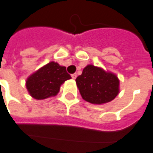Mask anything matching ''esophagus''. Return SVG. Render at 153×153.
Masks as SVG:
<instances>
[{"label":"esophagus","mask_w":153,"mask_h":153,"mask_svg":"<svg viewBox=\"0 0 153 153\" xmlns=\"http://www.w3.org/2000/svg\"><path fill=\"white\" fill-rule=\"evenodd\" d=\"M71 77H72L73 79H75L77 78V74H71Z\"/></svg>","instance_id":"obj_1"}]
</instances>
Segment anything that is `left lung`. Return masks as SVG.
I'll return each instance as SVG.
<instances>
[{"label":"left lung","mask_w":153,"mask_h":153,"mask_svg":"<svg viewBox=\"0 0 153 153\" xmlns=\"http://www.w3.org/2000/svg\"><path fill=\"white\" fill-rule=\"evenodd\" d=\"M75 81L82 99L94 105L110 102L119 93L117 75L93 65H87Z\"/></svg>","instance_id":"obj_1"}]
</instances>
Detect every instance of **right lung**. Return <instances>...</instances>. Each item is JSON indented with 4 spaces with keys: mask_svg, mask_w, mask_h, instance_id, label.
<instances>
[{
    "mask_svg": "<svg viewBox=\"0 0 153 153\" xmlns=\"http://www.w3.org/2000/svg\"><path fill=\"white\" fill-rule=\"evenodd\" d=\"M71 79L65 66L50 62L28 77L26 88L34 99L45 100L56 96L61 85Z\"/></svg>",
    "mask_w": 153,
    "mask_h": 153,
    "instance_id": "obj_1",
    "label": "right lung"
}]
</instances>
